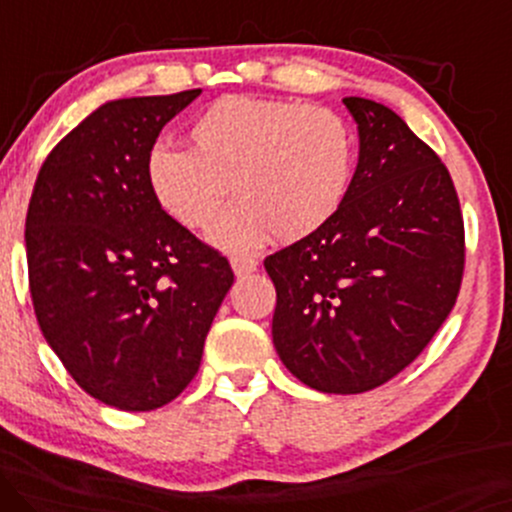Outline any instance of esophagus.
Returning <instances> with one entry per match:
<instances>
[{"mask_svg":"<svg viewBox=\"0 0 512 512\" xmlns=\"http://www.w3.org/2000/svg\"><path fill=\"white\" fill-rule=\"evenodd\" d=\"M258 268V261L254 256H232V271L237 275L254 273Z\"/></svg>","mask_w":512,"mask_h":512,"instance_id":"esophagus-1","label":"esophagus"}]
</instances>
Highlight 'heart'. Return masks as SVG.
<instances>
[{
    "instance_id": "heart-1",
    "label": "heart",
    "mask_w": 512,
    "mask_h": 512,
    "mask_svg": "<svg viewBox=\"0 0 512 512\" xmlns=\"http://www.w3.org/2000/svg\"><path fill=\"white\" fill-rule=\"evenodd\" d=\"M191 149L154 145L147 183L166 215L188 229H208L237 203L212 239L249 251L268 237L300 241L336 215L353 176L355 140L348 123L302 101L225 96L188 128Z\"/></svg>"
}]
</instances>
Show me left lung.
Wrapping results in <instances>:
<instances>
[{
  "label": "left lung",
  "mask_w": 512,
  "mask_h": 512,
  "mask_svg": "<svg viewBox=\"0 0 512 512\" xmlns=\"http://www.w3.org/2000/svg\"><path fill=\"white\" fill-rule=\"evenodd\" d=\"M360 154L319 232L263 261L273 346L297 380L360 394L411 365L455 307L464 220L450 171L392 108L348 96Z\"/></svg>",
  "instance_id": "8db88e82"
}]
</instances>
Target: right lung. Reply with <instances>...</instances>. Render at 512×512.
<instances>
[{"label":"right lung","instance_id":"1","mask_svg":"<svg viewBox=\"0 0 512 512\" xmlns=\"http://www.w3.org/2000/svg\"><path fill=\"white\" fill-rule=\"evenodd\" d=\"M200 89L108 101L62 137L26 215L36 319L74 382L120 411L193 380L234 283L229 261L159 208L147 154Z\"/></svg>","mask_w":512,"mask_h":512}]
</instances>
